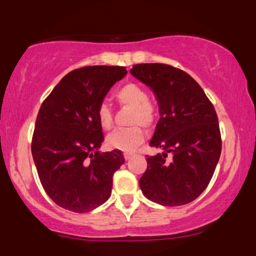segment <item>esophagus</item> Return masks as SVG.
<instances>
[{"instance_id":"obj_1","label":"esophagus","mask_w":256,"mask_h":256,"mask_svg":"<svg viewBox=\"0 0 256 256\" xmlns=\"http://www.w3.org/2000/svg\"><path fill=\"white\" fill-rule=\"evenodd\" d=\"M134 152H124V158H125V160H130V158H134Z\"/></svg>"}]
</instances>
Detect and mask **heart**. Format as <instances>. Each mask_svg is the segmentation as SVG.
<instances>
[{
	"mask_svg": "<svg viewBox=\"0 0 256 256\" xmlns=\"http://www.w3.org/2000/svg\"><path fill=\"white\" fill-rule=\"evenodd\" d=\"M116 101L122 106H128L134 108L132 116V124H142L144 126H150L155 120L156 110L149 102L146 91L138 84L128 83L122 85L114 94ZM96 116L104 130H110L113 125V113L110 106L107 104H101L98 106ZM146 132L142 126L136 125L128 128H118L108 134L107 144L110 148L119 149V150L131 152L136 149L140 143L144 140Z\"/></svg>",
	"mask_w": 256,
	"mask_h": 256,
	"instance_id": "b5f03b06",
	"label": "heart"
}]
</instances>
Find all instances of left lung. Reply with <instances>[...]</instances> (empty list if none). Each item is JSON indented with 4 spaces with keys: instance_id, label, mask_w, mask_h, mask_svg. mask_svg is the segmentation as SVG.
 <instances>
[{
    "instance_id": "1",
    "label": "left lung",
    "mask_w": 256,
    "mask_h": 256,
    "mask_svg": "<svg viewBox=\"0 0 256 256\" xmlns=\"http://www.w3.org/2000/svg\"><path fill=\"white\" fill-rule=\"evenodd\" d=\"M130 72L152 90L160 112L149 144L164 152L146 158L148 167L140 179L143 195L170 207L189 204L208 186L222 152L216 110L195 79L182 70L140 64Z\"/></svg>"
}]
</instances>
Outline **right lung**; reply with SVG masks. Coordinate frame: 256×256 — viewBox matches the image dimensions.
<instances>
[{"label": "right lung", "mask_w": 256, "mask_h": 256, "mask_svg": "<svg viewBox=\"0 0 256 256\" xmlns=\"http://www.w3.org/2000/svg\"><path fill=\"white\" fill-rule=\"evenodd\" d=\"M126 73L120 66L74 70L40 106L32 156L46 192L64 210L86 213L110 198L113 174L125 158L119 149L98 152L104 137L96 112Z\"/></svg>", "instance_id": "1"}]
</instances>
